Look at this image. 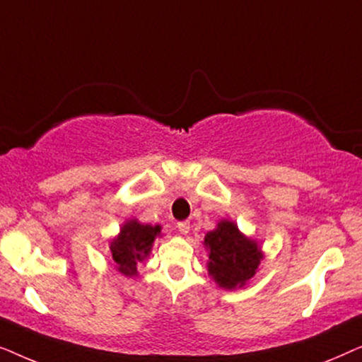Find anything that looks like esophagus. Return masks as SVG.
<instances>
[{
	"label": "esophagus",
	"mask_w": 362,
	"mask_h": 362,
	"mask_svg": "<svg viewBox=\"0 0 362 362\" xmlns=\"http://www.w3.org/2000/svg\"><path fill=\"white\" fill-rule=\"evenodd\" d=\"M177 230H180V234L181 235H187L189 234V230H191V226H189V222H180V224H177Z\"/></svg>",
	"instance_id": "1"
}]
</instances>
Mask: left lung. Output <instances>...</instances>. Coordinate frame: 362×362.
Returning a JSON list of instances; mask_svg holds the SVG:
<instances>
[{"label": "left lung", "instance_id": "1", "mask_svg": "<svg viewBox=\"0 0 362 362\" xmlns=\"http://www.w3.org/2000/svg\"><path fill=\"white\" fill-rule=\"evenodd\" d=\"M207 274L221 288L245 286L259 270L264 252L259 242L240 232L234 221L221 219L216 229L204 235Z\"/></svg>", "mask_w": 362, "mask_h": 362}]
</instances>
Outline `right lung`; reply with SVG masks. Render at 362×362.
<instances>
[{
	"label": "right lung",
	"mask_w": 362,
	"mask_h": 362,
	"mask_svg": "<svg viewBox=\"0 0 362 362\" xmlns=\"http://www.w3.org/2000/svg\"><path fill=\"white\" fill-rule=\"evenodd\" d=\"M156 237H161L160 224H143L135 217L123 222L118 235L110 242V254L118 274L127 279L136 276V265L150 257Z\"/></svg>",
	"instance_id": "right-lung-1"
}]
</instances>
